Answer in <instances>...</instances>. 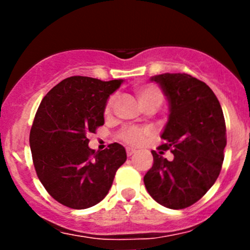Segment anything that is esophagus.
I'll return each instance as SVG.
<instances>
[{
	"label": "esophagus",
	"mask_w": 250,
	"mask_h": 250,
	"mask_svg": "<svg viewBox=\"0 0 250 250\" xmlns=\"http://www.w3.org/2000/svg\"><path fill=\"white\" fill-rule=\"evenodd\" d=\"M125 151H127L128 156H132L133 153H135V150H134V148H132V147H127V150H125Z\"/></svg>",
	"instance_id": "1"
}]
</instances>
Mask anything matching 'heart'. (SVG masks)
<instances>
[{
    "label": "heart",
    "instance_id": "obj_1",
    "mask_svg": "<svg viewBox=\"0 0 250 250\" xmlns=\"http://www.w3.org/2000/svg\"><path fill=\"white\" fill-rule=\"evenodd\" d=\"M135 94H137L138 102L141 105V107L145 110L147 109H155L157 110L161 106L163 102V93L157 85L155 84H144L138 87L135 89ZM116 97L111 95L105 106V115H110L112 111L113 104H115ZM151 135V130L147 128H135L129 127L123 129L120 133V138L125 141V144L129 145L138 146L144 143V140Z\"/></svg>",
    "mask_w": 250,
    "mask_h": 250
}]
</instances>
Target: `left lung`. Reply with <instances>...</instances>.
<instances>
[{
    "label": "left lung",
    "instance_id": "left-lung-1",
    "mask_svg": "<svg viewBox=\"0 0 250 250\" xmlns=\"http://www.w3.org/2000/svg\"><path fill=\"white\" fill-rule=\"evenodd\" d=\"M169 104L160 152L151 151L153 165L144 176L151 197L170 209H184L203 197L220 174L226 146L223 109L213 90L188 74L151 77ZM170 149L174 158L163 157Z\"/></svg>",
    "mask_w": 250,
    "mask_h": 250
}]
</instances>
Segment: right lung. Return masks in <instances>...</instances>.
Segmentation results:
<instances>
[{"label":"right lung","mask_w":250,"mask_h":250,"mask_svg":"<svg viewBox=\"0 0 250 250\" xmlns=\"http://www.w3.org/2000/svg\"><path fill=\"white\" fill-rule=\"evenodd\" d=\"M122 82L67 77L40 104L30 130L35 169L47 192L69 208L85 209L104 200L127 160L117 143L98 152L88 147V135L104 125L107 99Z\"/></svg>","instance_id":"1"}]
</instances>
